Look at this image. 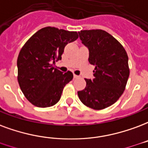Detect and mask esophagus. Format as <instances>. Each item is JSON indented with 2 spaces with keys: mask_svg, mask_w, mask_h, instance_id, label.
<instances>
[{
  "mask_svg": "<svg viewBox=\"0 0 148 148\" xmlns=\"http://www.w3.org/2000/svg\"><path fill=\"white\" fill-rule=\"evenodd\" d=\"M78 77H79V76H77L76 74H74V78H78Z\"/></svg>",
  "mask_w": 148,
  "mask_h": 148,
  "instance_id": "1",
  "label": "esophagus"
}]
</instances>
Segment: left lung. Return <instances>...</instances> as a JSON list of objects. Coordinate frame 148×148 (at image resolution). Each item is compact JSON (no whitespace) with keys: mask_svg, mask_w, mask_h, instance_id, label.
<instances>
[{"mask_svg":"<svg viewBox=\"0 0 148 148\" xmlns=\"http://www.w3.org/2000/svg\"><path fill=\"white\" fill-rule=\"evenodd\" d=\"M79 38L95 66L94 78L85 79V89L77 92L81 101L94 110L114 104L122 95L130 76L128 55L112 35L103 29L81 30Z\"/></svg>","mask_w":148,"mask_h":148,"instance_id":"obj_1","label":"left lung"}]
</instances>
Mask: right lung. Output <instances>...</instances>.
<instances>
[{
	"mask_svg": "<svg viewBox=\"0 0 148 148\" xmlns=\"http://www.w3.org/2000/svg\"><path fill=\"white\" fill-rule=\"evenodd\" d=\"M77 38L76 31L47 27L35 33L23 46L17 60L18 82L33 105L49 108L60 100L73 74H63L53 64L61 60L66 45Z\"/></svg>",
	"mask_w": 148,
	"mask_h": 148,
	"instance_id": "right-lung-1",
	"label": "right lung"
}]
</instances>
